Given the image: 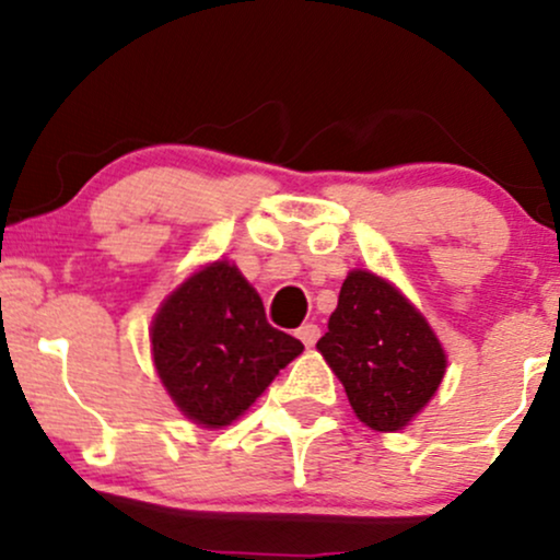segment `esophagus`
<instances>
[{"label": "esophagus", "instance_id": "obj_1", "mask_svg": "<svg viewBox=\"0 0 560 560\" xmlns=\"http://www.w3.org/2000/svg\"><path fill=\"white\" fill-rule=\"evenodd\" d=\"M298 337L302 339V345L305 347H313L318 342V337H320V329L316 324H302L300 329H298Z\"/></svg>", "mask_w": 560, "mask_h": 560}]
</instances>
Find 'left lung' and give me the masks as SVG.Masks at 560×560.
Wrapping results in <instances>:
<instances>
[{
	"label": "left lung",
	"mask_w": 560,
	"mask_h": 560,
	"mask_svg": "<svg viewBox=\"0 0 560 560\" xmlns=\"http://www.w3.org/2000/svg\"><path fill=\"white\" fill-rule=\"evenodd\" d=\"M316 347L358 419L376 432L402 429L432 400L447 369L427 318L400 289L371 271L347 276L329 331Z\"/></svg>",
	"instance_id": "obj_1"
}]
</instances>
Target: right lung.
I'll return each instance as SVG.
<instances>
[{
  "label": "right lung",
  "instance_id": "right-lung-1",
  "mask_svg": "<svg viewBox=\"0 0 560 560\" xmlns=\"http://www.w3.org/2000/svg\"><path fill=\"white\" fill-rule=\"evenodd\" d=\"M150 342L171 400L208 429L240 419L302 352L300 339L268 324L260 294L229 260L199 268L168 294Z\"/></svg>",
  "mask_w": 560,
  "mask_h": 560
}]
</instances>
